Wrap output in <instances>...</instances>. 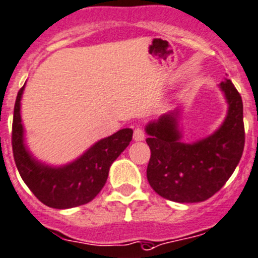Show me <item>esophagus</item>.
Here are the masks:
<instances>
[{
    "instance_id": "esophagus-1",
    "label": "esophagus",
    "mask_w": 258,
    "mask_h": 258,
    "mask_svg": "<svg viewBox=\"0 0 258 258\" xmlns=\"http://www.w3.org/2000/svg\"><path fill=\"white\" fill-rule=\"evenodd\" d=\"M134 140L135 141H144L145 140V131L142 128H136L134 131Z\"/></svg>"
}]
</instances>
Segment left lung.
Returning <instances> with one entry per match:
<instances>
[{"mask_svg":"<svg viewBox=\"0 0 258 258\" xmlns=\"http://www.w3.org/2000/svg\"><path fill=\"white\" fill-rule=\"evenodd\" d=\"M229 104L221 128L194 144L180 142L177 113L149 123L151 150L147 180L160 197L177 203H199L213 197L233 174L244 149L243 103L229 79L221 83Z\"/></svg>","mask_w":258,"mask_h":258,"instance_id":"1","label":"left lung"}]
</instances>
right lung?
<instances>
[{
	"mask_svg": "<svg viewBox=\"0 0 258 258\" xmlns=\"http://www.w3.org/2000/svg\"><path fill=\"white\" fill-rule=\"evenodd\" d=\"M24 87L15 102L12 121V152L25 184L41 203L50 208L68 209L89 203L104 186L112 162L132 140L131 128L119 130L101 140L83 156L61 167H50L34 159L24 145L20 101Z\"/></svg>",
	"mask_w": 258,
	"mask_h": 258,
	"instance_id": "right-lung-1",
	"label": "right lung"
}]
</instances>
